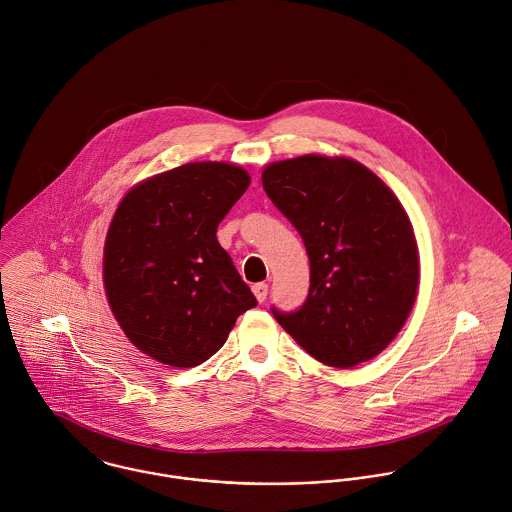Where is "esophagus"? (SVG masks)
Wrapping results in <instances>:
<instances>
[{
	"label": "esophagus",
	"mask_w": 512,
	"mask_h": 512,
	"mask_svg": "<svg viewBox=\"0 0 512 512\" xmlns=\"http://www.w3.org/2000/svg\"><path fill=\"white\" fill-rule=\"evenodd\" d=\"M253 293H255L257 301H259V303H263V301L267 299V293H269V285H267V283H255V285H253Z\"/></svg>",
	"instance_id": "34e87169"
}]
</instances>
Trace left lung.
I'll return each instance as SVG.
<instances>
[{
	"label": "left lung",
	"mask_w": 512,
	"mask_h": 512,
	"mask_svg": "<svg viewBox=\"0 0 512 512\" xmlns=\"http://www.w3.org/2000/svg\"><path fill=\"white\" fill-rule=\"evenodd\" d=\"M263 189L299 231L311 265L305 303L271 309L317 361L347 369L377 357L403 329L419 287L413 225L365 165L303 155L265 167Z\"/></svg>",
	"instance_id": "1"
}]
</instances>
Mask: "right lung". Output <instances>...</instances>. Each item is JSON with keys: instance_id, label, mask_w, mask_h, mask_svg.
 I'll use <instances>...</instances> for the list:
<instances>
[{"instance_id": "add662e5", "label": "right lung", "mask_w": 512, "mask_h": 512, "mask_svg": "<svg viewBox=\"0 0 512 512\" xmlns=\"http://www.w3.org/2000/svg\"><path fill=\"white\" fill-rule=\"evenodd\" d=\"M245 169L201 161L135 185L105 239L103 283L127 339L171 367L215 355L257 305L217 227L249 187Z\"/></svg>"}]
</instances>
